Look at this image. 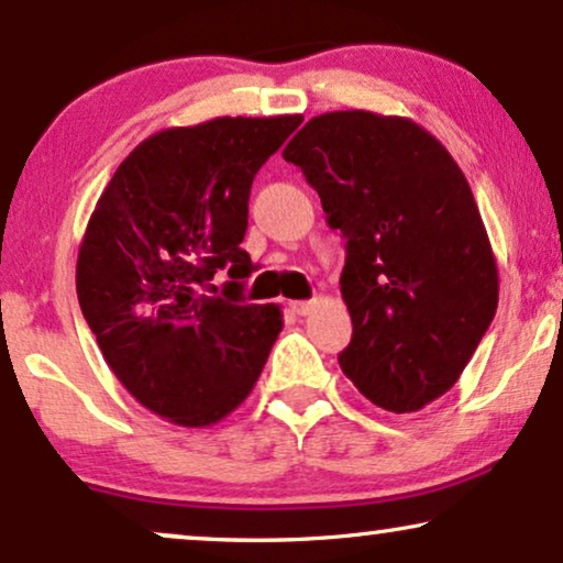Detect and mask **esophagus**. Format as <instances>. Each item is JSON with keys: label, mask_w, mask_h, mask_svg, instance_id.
Instances as JSON below:
<instances>
[{"label": "esophagus", "mask_w": 563, "mask_h": 563, "mask_svg": "<svg viewBox=\"0 0 563 563\" xmlns=\"http://www.w3.org/2000/svg\"><path fill=\"white\" fill-rule=\"evenodd\" d=\"M289 308H292V313H297V316H308V313H313L316 302L313 300H295V302H289Z\"/></svg>", "instance_id": "esophagus-1"}]
</instances>
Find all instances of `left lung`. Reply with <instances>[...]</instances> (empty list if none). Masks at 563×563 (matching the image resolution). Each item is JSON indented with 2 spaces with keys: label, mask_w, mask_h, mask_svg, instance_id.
I'll use <instances>...</instances> for the list:
<instances>
[{
  "label": "left lung",
  "mask_w": 563,
  "mask_h": 563,
  "mask_svg": "<svg viewBox=\"0 0 563 563\" xmlns=\"http://www.w3.org/2000/svg\"><path fill=\"white\" fill-rule=\"evenodd\" d=\"M346 238L344 376L388 412L443 397L498 308V268L462 169L407 117H313L284 148Z\"/></svg>",
  "instance_id": "left-lung-1"
}]
</instances>
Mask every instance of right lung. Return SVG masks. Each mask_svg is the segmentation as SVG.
<instances>
[{"label":"right lung","mask_w":563,"mask_h":563,"mask_svg":"<svg viewBox=\"0 0 563 563\" xmlns=\"http://www.w3.org/2000/svg\"><path fill=\"white\" fill-rule=\"evenodd\" d=\"M300 114L217 117L145 137L117 166L82 234L80 310L120 384L158 418L213 426L253 391L279 305L242 297L253 177ZM232 283L217 296L212 279Z\"/></svg>","instance_id":"right-lung-1"}]
</instances>
